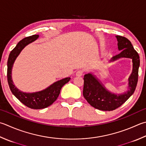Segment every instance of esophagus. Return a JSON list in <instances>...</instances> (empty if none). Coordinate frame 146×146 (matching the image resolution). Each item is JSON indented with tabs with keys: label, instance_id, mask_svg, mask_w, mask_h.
Instances as JSON below:
<instances>
[{
	"label": "esophagus",
	"instance_id": "obj_1",
	"mask_svg": "<svg viewBox=\"0 0 146 146\" xmlns=\"http://www.w3.org/2000/svg\"><path fill=\"white\" fill-rule=\"evenodd\" d=\"M82 74H83V71H82V70H79L77 71L76 75V76L80 77L82 75Z\"/></svg>",
	"mask_w": 146,
	"mask_h": 146
}]
</instances>
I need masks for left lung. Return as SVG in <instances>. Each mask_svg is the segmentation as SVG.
<instances>
[{"mask_svg": "<svg viewBox=\"0 0 146 146\" xmlns=\"http://www.w3.org/2000/svg\"><path fill=\"white\" fill-rule=\"evenodd\" d=\"M119 54L110 60L112 62L121 58L132 60V72L128 79L127 91L121 94L111 92L92 72L84 76L83 96L91 106L95 109L104 111H111L117 109L130 98L135 90L138 81L140 58L130 40L125 37L116 35Z\"/></svg>", "mask_w": 146, "mask_h": 146, "instance_id": "1", "label": "left lung"}]
</instances>
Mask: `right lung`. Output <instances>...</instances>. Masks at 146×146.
<instances>
[{
	"mask_svg": "<svg viewBox=\"0 0 146 146\" xmlns=\"http://www.w3.org/2000/svg\"><path fill=\"white\" fill-rule=\"evenodd\" d=\"M39 37V35H33L20 40L11 51L7 60V81L11 91L22 104L34 109H44L51 106L59 96L62 86L70 79V78L62 79L54 82L44 90L33 93L23 92L15 86L12 79V68L14 63L24 48L37 39Z\"/></svg>",
	"mask_w": 146,
	"mask_h": 146,
	"instance_id": "add662e5",
	"label": "right lung"
}]
</instances>
